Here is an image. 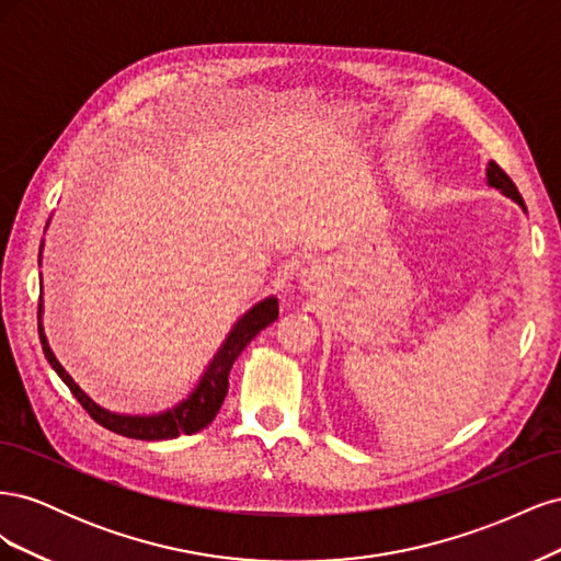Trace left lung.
<instances>
[{
  "label": "left lung",
  "mask_w": 561,
  "mask_h": 561,
  "mask_svg": "<svg viewBox=\"0 0 561 561\" xmlns=\"http://www.w3.org/2000/svg\"><path fill=\"white\" fill-rule=\"evenodd\" d=\"M486 184L489 186H496V190L503 194V196H507V198H513L517 206L526 213V206H524V201H522V196H519V192H517V186L513 184V180L507 178L501 168L494 163V161H489L486 163Z\"/></svg>",
  "instance_id": "8db88e82"
}]
</instances>
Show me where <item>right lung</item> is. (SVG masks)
Here are the masks:
<instances>
[{"instance_id": "add662e5", "label": "right lung", "mask_w": 561, "mask_h": 561, "mask_svg": "<svg viewBox=\"0 0 561 561\" xmlns=\"http://www.w3.org/2000/svg\"><path fill=\"white\" fill-rule=\"evenodd\" d=\"M42 311H44V301L39 297V318H42ZM276 318H278L276 297H266L254 304L252 309H248L239 320L233 322L231 332L227 334L222 346H219L217 353L213 355V360L208 363L206 371L201 375L192 393L175 407H171V410L159 412V414H118V412L105 410V407H100L95 400H91L87 393H83L79 383L67 375L65 367L58 363L56 353L48 346L42 320H39V339H42V348L48 365L58 371V377L65 381V386L72 390V396L81 402L83 410L93 416V421L100 423V426L133 439H173L180 435H192L203 431L217 416L219 407H222L229 390V371L236 358H239L252 339L257 336L266 325H271Z\"/></svg>"}]
</instances>
